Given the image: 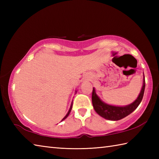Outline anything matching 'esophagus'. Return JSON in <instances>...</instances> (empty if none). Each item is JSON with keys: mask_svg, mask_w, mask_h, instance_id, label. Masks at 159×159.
I'll use <instances>...</instances> for the list:
<instances>
[{"mask_svg": "<svg viewBox=\"0 0 159 159\" xmlns=\"http://www.w3.org/2000/svg\"><path fill=\"white\" fill-rule=\"evenodd\" d=\"M89 75H88V74H86V75H85L83 76V81H87V80H89Z\"/></svg>", "mask_w": 159, "mask_h": 159, "instance_id": "34e87169", "label": "esophagus"}]
</instances>
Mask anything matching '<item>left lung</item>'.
Returning a JSON list of instances; mask_svg holds the SVG:
<instances>
[{
  "label": "left lung",
  "instance_id": "8db88e82",
  "mask_svg": "<svg viewBox=\"0 0 159 159\" xmlns=\"http://www.w3.org/2000/svg\"><path fill=\"white\" fill-rule=\"evenodd\" d=\"M145 87H146V83H145V76L143 74V87L141 88L139 96L137 97V98L133 103L124 107L113 106L104 102L98 96L95 88L93 87L92 97L93 109L99 116L104 117L106 120L117 121L123 119L124 117H126L131 113H133L138 107V106L139 105L143 97Z\"/></svg>",
  "mask_w": 159,
  "mask_h": 159
}]
</instances>
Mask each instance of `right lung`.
I'll return each mask as SVG.
<instances>
[{"mask_svg": "<svg viewBox=\"0 0 159 159\" xmlns=\"http://www.w3.org/2000/svg\"><path fill=\"white\" fill-rule=\"evenodd\" d=\"M72 104H71V106H70V109H69V111H68V112H67V115L66 116L64 117L63 119H62V120L61 121H63V120H64L66 119V118H67V116H69V114H70V111H71V110H72Z\"/></svg>", "mask_w": 159, "mask_h": 159, "instance_id": "1", "label": "right lung"}]
</instances>
